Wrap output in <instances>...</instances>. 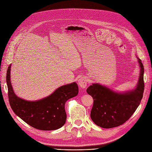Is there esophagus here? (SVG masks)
<instances>
[{
	"label": "esophagus",
	"instance_id": "obj_1",
	"mask_svg": "<svg viewBox=\"0 0 152 152\" xmlns=\"http://www.w3.org/2000/svg\"><path fill=\"white\" fill-rule=\"evenodd\" d=\"M78 84L81 88H86L87 86V79L86 77L83 76L78 79Z\"/></svg>",
	"mask_w": 152,
	"mask_h": 152
}]
</instances>
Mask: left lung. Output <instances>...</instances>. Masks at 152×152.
<instances>
[{"instance_id": "1", "label": "left lung", "mask_w": 152, "mask_h": 152, "mask_svg": "<svg viewBox=\"0 0 152 152\" xmlns=\"http://www.w3.org/2000/svg\"><path fill=\"white\" fill-rule=\"evenodd\" d=\"M137 58L140 74L134 89L119 92L99 83H92L87 89V94L94 99L91 118L96 125L105 129L120 126L139 107L144 91V68L141 60Z\"/></svg>"}]
</instances>
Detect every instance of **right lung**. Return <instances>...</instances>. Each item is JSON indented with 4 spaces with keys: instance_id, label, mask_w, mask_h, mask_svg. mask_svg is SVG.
<instances>
[{
    "instance_id": "right-lung-1",
    "label": "right lung",
    "mask_w": 152,
    "mask_h": 152,
    "mask_svg": "<svg viewBox=\"0 0 152 152\" xmlns=\"http://www.w3.org/2000/svg\"><path fill=\"white\" fill-rule=\"evenodd\" d=\"M12 64L7 73V84L9 102L13 112L22 120L42 131H52L60 128L66 122L65 109L66 102L78 94L76 82L63 85L49 96L35 101H28L15 94L10 80Z\"/></svg>"
}]
</instances>
